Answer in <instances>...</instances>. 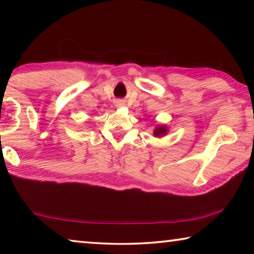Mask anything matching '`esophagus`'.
Masks as SVG:
<instances>
[{"label":"esophagus","mask_w":254,"mask_h":254,"mask_svg":"<svg viewBox=\"0 0 254 254\" xmlns=\"http://www.w3.org/2000/svg\"><path fill=\"white\" fill-rule=\"evenodd\" d=\"M117 104H118L119 106H122V105H123V102H122V101H119V102L117 103Z\"/></svg>","instance_id":"34e87169"}]
</instances>
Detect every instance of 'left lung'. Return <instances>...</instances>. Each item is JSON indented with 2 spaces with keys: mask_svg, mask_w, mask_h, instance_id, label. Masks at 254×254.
<instances>
[{
  "mask_svg": "<svg viewBox=\"0 0 254 254\" xmlns=\"http://www.w3.org/2000/svg\"><path fill=\"white\" fill-rule=\"evenodd\" d=\"M167 132H168V127H167L166 126H159L154 128L153 134H154V136H162V135H165Z\"/></svg>",
  "mask_w": 254,
  "mask_h": 254,
  "instance_id": "8db88e82",
  "label": "left lung"
}]
</instances>
